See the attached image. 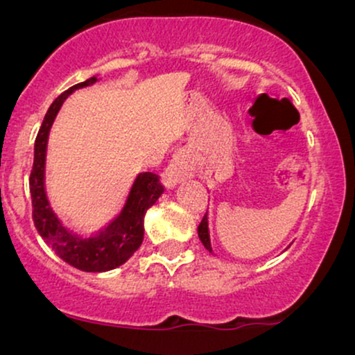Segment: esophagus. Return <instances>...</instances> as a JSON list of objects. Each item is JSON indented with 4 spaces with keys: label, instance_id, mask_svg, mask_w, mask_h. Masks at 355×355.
<instances>
[{
    "label": "esophagus",
    "instance_id": "1",
    "mask_svg": "<svg viewBox=\"0 0 355 355\" xmlns=\"http://www.w3.org/2000/svg\"><path fill=\"white\" fill-rule=\"evenodd\" d=\"M195 173V165L193 160H191L190 153L182 150L178 152L170 162V165L166 166L165 172L162 173V183L166 187V189H173L178 183L189 180V178L193 177Z\"/></svg>",
    "mask_w": 355,
    "mask_h": 355
}]
</instances>
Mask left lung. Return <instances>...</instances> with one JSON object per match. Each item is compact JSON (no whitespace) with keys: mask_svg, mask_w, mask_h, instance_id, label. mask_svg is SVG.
I'll return each instance as SVG.
<instances>
[{"mask_svg":"<svg viewBox=\"0 0 355 355\" xmlns=\"http://www.w3.org/2000/svg\"><path fill=\"white\" fill-rule=\"evenodd\" d=\"M198 239H200V242L203 243V247H205L209 252H211L210 234H209V217H207V214L203 215L200 225H198Z\"/></svg>","mask_w":355,"mask_h":355,"instance_id":"left-lung-1","label":"left lung"}]
</instances>
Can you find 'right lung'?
I'll list each match as a JSON object with an SVG mask.
<instances>
[{
  "label": "right lung",
  "mask_w": 355,
  "mask_h": 355,
  "mask_svg": "<svg viewBox=\"0 0 355 355\" xmlns=\"http://www.w3.org/2000/svg\"><path fill=\"white\" fill-rule=\"evenodd\" d=\"M98 78L92 76L83 83L67 89L51 103L35 140V160L30 175L31 203H33L35 227L42 239L56 255L71 267L83 272H107L123 266L144 242V218L146 210L164 193V187L155 173H138L128 191L123 209L105 229L92 237L83 239L73 234L53 210L44 187L48 137L61 105L75 89L92 87Z\"/></svg>",
  "instance_id": "add662e5"
}]
</instances>
